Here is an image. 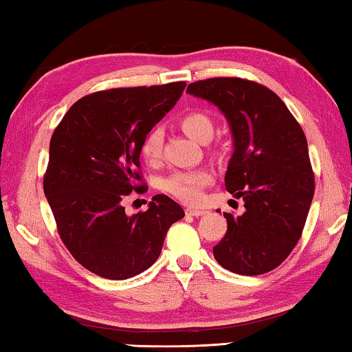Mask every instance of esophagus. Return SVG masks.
<instances>
[{"mask_svg":"<svg viewBox=\"0 0 352 352\" xmlns=\"http://www.w3.org/2000/svg\"><path fill=\"white\" fill-rule=\"evenodd\" d=\"M186 214H189V216H194V217H199V216H204L205 211L204 210H195V208H186Z\"/></svg>","mask_w":352,"mask_h":352,"instance_id":"1","label":"esophagus"}]
</instances>
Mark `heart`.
Listing matches in <instances>:
<instances>
[{"label": "heart", "mask_w": 352, "mask_h": 352, "mask_svg": "<svg viewBox=\"0 0 352 352\" xmlns=\"http://www.w3.org/2000/svg\"><path fill=\"white\" fill-rule=\"evenodd\" d=\"M180 126L190 138L205 142L212 135V119L205 111H189L180 119ZM164 132L162 126H153L141 141V155L148 164H157L162 158ZM212 182V174L206 169L178 170L164 180V189L183 204L197 205L204 197V189Z\"/></svg>", "instance_id": "b5f03b06"}]
</instances>
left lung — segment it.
I'll use <instances>...</instances> for the list:
<instances>
[{
    "label": "left lung",
    "mask_w": 352,
    "mask_h": 352,
    "mask_svg": "<svg viewBox=\"0 0 352 352\" xmlns=\"http://www.w3.org/2000/svg\"><path fill=\"white\" fill-rule=\"evenodd\" d=\"M188 93L217 105L228 119L234 153L225 188L243 199L242 216L223 212L228 230L212 248L223 269L262 275L281 265L300 241L315 178L305 132L276 93L241 77H211Z\"/></svg>",
    "instance_id": "8db88e82"
}]
</instances>
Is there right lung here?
Wrapping results in <instances>:
<instances>
[{"label":"right lung","mask_w":352,"mask_h":352,"mask_svg":"<svg viewBox=\"0 0 352 352\" xmlns=\"http://www.w3.org/2000/svg\"><path fill=\"white\" fill-rule=\"evenodd\" d=\"M186 82L111 88L80 98L50 142L45 195L58 236L73 258L107 279L147 270L162 253L182 206L158 194L147 211L129 216L124 200L144 194L140 147L182 96Z\"/></svg>","instance_id":"right-lung-1"}]
</instances>
